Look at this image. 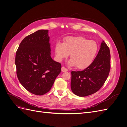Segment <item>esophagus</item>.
I'll return each mask as SVG.
<instances>
[{
    "label": "esophagus",
    "instance_id": "34e87169",
    "mask_svg": "<svg viewBox=\"0 0 127 127\" xmlns=\"http://www.w3.org/2000/svg\"><path fill=\"white\" fill-rule=\"evenodd\" d=\"M61 71H62L63 72L67 71H68V69L66 68V67H64L63 66L62 67H61Z\"/></svg>",
    "mask_w": 127,
    "mask_h": 127
}]
</instances>
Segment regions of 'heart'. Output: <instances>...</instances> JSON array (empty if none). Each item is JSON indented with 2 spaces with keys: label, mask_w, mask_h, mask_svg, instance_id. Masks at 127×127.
I'll list each match as a JSON object with an SVG mask.
<instances>
[{
  "label": "heart",
  "mask_w": 127,
  "mask_h": 127,
  "mask_svg": "<svg viewBox=\"0 0 127 127\" xmlns=\"http://www.w3.org/2000/svg\"><path fill=\"white\" fill-rule=\"evenodd\" d=\"M97 50L96 42L82 36L68 37L63 43H57L55 49L58 60H62L70 55L71 59L69 64L75 66L79 69H84L90 66Z\"/></svg>",
  "instance_id": "b5f03b06"
}]
</instances>
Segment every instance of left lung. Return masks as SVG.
<instances>
[{
	"mask_svg": "<svg viewBox=\"0 0 127 127\" xmlns=\"http://www.w3.org/2000/svg\"><path fill=\"white\" fill-rule=\"evenodd\" d=\"M110 58L109 48L103 41L97 55L89 67L82 71L71 72V89L73 93L84 97L100 89L109 74Z\"/></svg>",
	"mask_w": 127,
	"mask_h": 127,
	"instance_id": "1",
	"label": "left lung"
}]
</instances>
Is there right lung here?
I'll use <instances>...</instances> for the list:
<instances>
[{
	"label": "right lung",
	"instance_id": "obj_1",
	"mask_svg": "<svg viewBox=\"0 0 127 127\" xmlns=\"http://www.w3.org/2000/svg\"><path fill=\"white\" fill-rule=\"evenodd\" d=\"M48 33V30H40L25 37L15 57L19 81L27 91L37 95L50 90L61 72V64L51 57Z\"/></svg>",
	"mask_w": 127,
	"mask_h": 127
}]
</instances>
